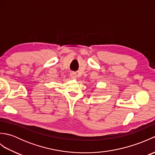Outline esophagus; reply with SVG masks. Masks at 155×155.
Wrapping results in <instances>:
<instances>
[{
    "instance_id": "1",
    "label": "esophagus",
    "mask_w": 155,
    "mask_h": 155,
    "mask_svg": "<svg viewBox=\"0 0 155 155\" xmlns=\"http://www.w3.org/2000/svg\"><path fill=\"white\" fill-rule=\"evenodd\" d=\"M71 77L72 78H77V74L75 72H71Z\"/></svg>"
}]
</instances>
